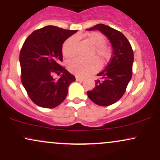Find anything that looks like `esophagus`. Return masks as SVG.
<instances>
[{"instance_id": "1", "label": "esophagus", "mask_w": 160, "mask_h": 160, "mask_svg": "<svg viewBox=\"0 0 160 160\" xmlns=\"http://www.w3.org/2000/svg\"><path fill=\"white\" fill-rule=\"evenodd\" d=\"M76 80H77V81H83L84 78H80V77L77 76V77H76Z\"/></svg>"}]
</instances>
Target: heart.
Instances as JSON below:
<instances>
[{
    "mask_svg": "<svg viewBox=\"0 0 160 160\" xmlns=\"http://www.w3.org/2000/svg\"><path fill=\"white\" fill-rule=\"evenodd\" d=\"M86 41L93 47L91 53L92 58L89 60H82L75 58L68 62L67 68L69 72L77 76L85 77L93 74L99 68L100 65H104L109 61L111 56V51L106 46L107 39L103 34L99 32H92L86 36ZM62 55L67 58H72L76 54V38H69L64 42L62 48Z\"/></svg>",
    "mask_w": 160,
    "mask_h": 160,
    "instance_id": "b5f03b06",
    "label": "heart"
}]
</instances>
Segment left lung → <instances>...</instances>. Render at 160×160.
<instances>
[{
    "label": "left lung",
    "mask_w": 160,
    "mask_h": 160,
    "mask_svg": "<svg viewBox=\"0 0 160 160\" xmlns=\"http://www.w3.org/2000/svg\"><path fill=\"white\" fill-rule=\"evenodd\" d=\"M87 31H100L111 42L113 47L111 59L105 69L98 74L100 80L95 81V86L87 95L98 105L108 106L122 98L132 75L134 54L127 38L119 31L98 24Z\"/></svg>",
    "instance_id": "8db88e82"
}]
</instances>
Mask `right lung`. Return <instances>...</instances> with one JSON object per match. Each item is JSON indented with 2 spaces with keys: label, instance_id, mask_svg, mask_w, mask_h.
Here are the masks:
<instances>
[{
  "label": "right lung",
  "instance_id": "right-lung-1",
  "mask_svg": "<svg viewBox=\"0 0 160 160\" xmlns=\"http://www.w3.org/2000/svg\"><path fill=\"white\" fill-rule=\"evenodd\" d=\"M78 31L47 25L27 38L19 55L21 80L29 98L37 105L54 108L65 100L75 77L59 65L62 44ZM54 72L60 78H52Z\"/></svg>",
  "mask_w": 160,
  "mask_h": 160
}]
</instances>
